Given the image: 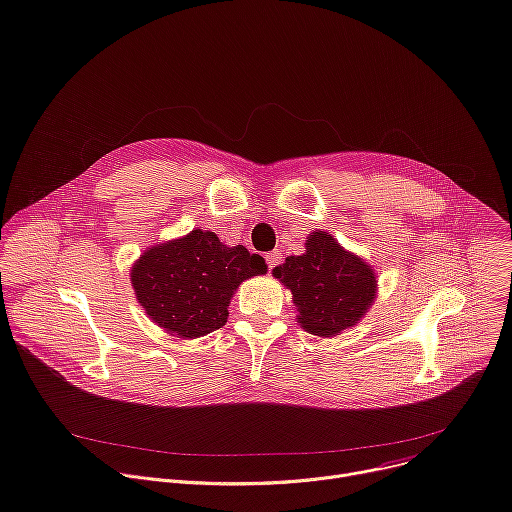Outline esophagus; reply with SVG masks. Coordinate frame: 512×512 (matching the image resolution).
<instances>
[{
	"label": "esophagus",
	"mask_w": 512,
	"mask_h": 512,
	"mask_svg": "<svg viewBox=\"0 0 512 512\" xmlns=\"http://www.w3.org/2000/svg\"><path fill=\"white\" fill-rule=\"evenodd\" d=\"M265 261H267V267H269V269H274L276 265L282 263V253H280V251H271V253L265 255Z\"/></svg>",
	"instance_id": "1"
}]
</instances>
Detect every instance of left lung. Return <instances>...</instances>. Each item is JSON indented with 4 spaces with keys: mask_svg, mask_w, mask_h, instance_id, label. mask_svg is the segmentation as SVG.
Listing matches in <instances>:
<instances>
[{
    "mask_svg": "<svg viewBox=\"0 0 512 512\" xmlns=\"http://www.w3.org/2000/svg\"><path fill=\"white\" fill-rule=\"evenodd\" d=\"M302 255L274 269L290 292L304 331L333 337L354 327L377 298V274L362 257L346 251L325 230L306 236Z\"/></svg>",
    "mask_w": 512,
    "mask_h": 512,
    "instance_id": "1",
    "label": "left lung"
}]
</instances>
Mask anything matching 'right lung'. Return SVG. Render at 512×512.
I'll return each mask as SVG.
<instances>
[{
	"instance_id": "add662e5",
	"label": "right lung",
	"mask_w": 512,
	"mask_h": 512,
	"mask_svg": "<svg viewBox=\"0 0 512 512\" xmlns=\"http://www.w3.org/2000/svg\"><path fill=\"white\" fill-rule=\"evenodd\" d=\"M267 271L261 255L228 247L212 230L195 228L146 249L131 265V286L146 315L166 333L195 339L228 319L230 298L245 280Z\"/></svg>"
}]
</instances>
